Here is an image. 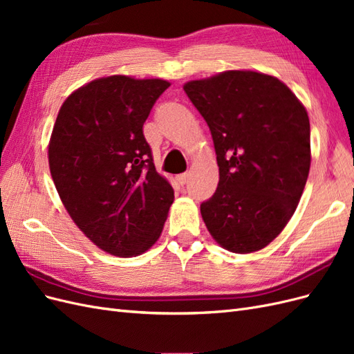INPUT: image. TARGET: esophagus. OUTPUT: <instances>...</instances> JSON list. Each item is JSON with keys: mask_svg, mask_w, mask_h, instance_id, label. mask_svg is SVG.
<instances>
[{"mask_svg": "<svg viewBox=\"0 0 354 354\" xmlns=\"http://www.w3.org/2000/svg\"><path fill=\"white\" fill-rule=\"evenodd\" d=\"M189 178V173H183V174H178L177 176V181L180 185H186V181Z\"/></svg>", "mask_w": 354, "mask_h": 354, "instance_id": "1", "label": "esophagus"}]
</instances>
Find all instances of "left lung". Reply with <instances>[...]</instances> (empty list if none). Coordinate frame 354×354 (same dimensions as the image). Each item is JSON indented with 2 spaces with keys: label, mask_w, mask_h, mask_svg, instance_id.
<instances>
[{
  "label": "left lung",
  "mask_w": 354,
  "mask_h": 354,
  "mask_svg": "<svg viewBox=\"0 0 354 354\" xmlns=\"http://www.w3.org/2000/svg\"><path fill=\"white\" fill-rule=\"evenodd\" d=\"M183 88L217 155V190L201 203L205 226L227 251L263 250L303 195L312 160L307 111L282 81L254 71H226Z\"/></svg>",
  "instance_id": "left-lung-1"
}]
</instances>
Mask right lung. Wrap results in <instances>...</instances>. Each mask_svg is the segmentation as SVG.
<instances>
[{
	"mask_svg": "<svg viewBox=\"0 0 354 354\" xmlns=\"http://www.w3.org/2000/svg\"><path fill=\"white\" fill-rule=\"evenodd\" d=\"M168 87L159 78L94 80L63 102L53 127L48 164L57 194L85 236L112 255L151 248L174 201L143 136Z\"/></svg>",
	"mask_w": 354,
	"mask_h": 354,
	"instance_id": "add662e5",
	"label": "right lung"
}]
</instances>
